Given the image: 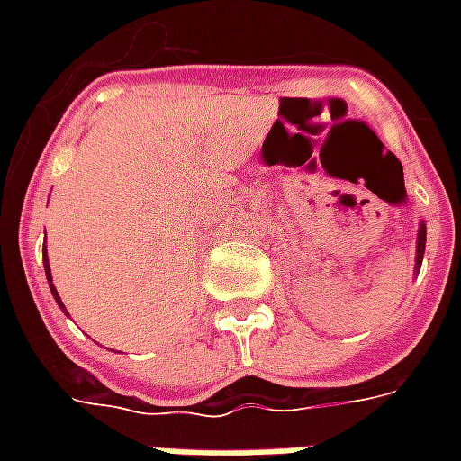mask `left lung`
<instances>
[{"label": "left lung", "instance_id": "left-lung-1", "mask_svg": "<svg viewBox=\"0 0 461 461\" xmlns=\"http://www.w3.org/2000/svg\"><path fill=\"white\" fill-rule=\"evenodd\" d=\"M425 237H427V230L425 224L420 227V234H417V269L422 267V257H425Z\"/></svg>", "mask_w": 461, "mask_h": 461}]
</instances>
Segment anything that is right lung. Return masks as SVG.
Here are the masks:
<instances>
[{
  "instance_id": "right-lung-1",
  "label": "right lung",
  "mask_w": 461,
  "mask_h": 461,
  "mask_svg": "<svg viewBox=\"0 0 461 461\" xmlns=\"http://www.w3.org/2000/svg\"><path fill=\"white\" fill-rule=\"evenodd\" d=\"M44 269H46V279H49V286H51V294H54L56 303H59V306L64 309V303H61V299H59V291H56V289H54V284H51V269H49V257H46V247H44ZM64 311H66V309H64Z\"/></svg>"
}]
</instances>
